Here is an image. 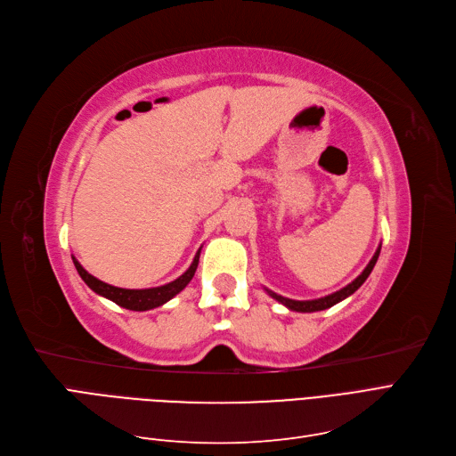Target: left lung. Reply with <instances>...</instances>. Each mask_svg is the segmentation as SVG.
I'll return each mask as SVG.
<instances>
[{"label":"left lung","mask_w":456,"mask_h":456,"mask_svg":"<svg viewBox=\"0 0 456 456\" xmlns=\"http://www.w3.org/2000/svg\"><path fill=\"white\" fill-rule=\"evenodd\" d=\"M379 251H381V248L376 249L374 257L370 259V263L366 265L364 271H362L355 280H353L349 285H346L344 289L336 291V293H332V295H327V297H322V298H315V300H293V298H285V297H281V295H276V293L268 291V289H266V293L271 295L273 298H276L278 302H281L283 306H288L289 310H293V312H319V310H327V308H330V306H334V305H338L340 300L347 298L349 295H353V293H355V291L361 288V285L366 281V278L370 276V273H372V268L376 266V261H378V257H379Z\"/></svg>","instance_id":"obj_1"}]
</instances>
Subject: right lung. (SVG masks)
<instances>
[{
	"label": "right lung",
	"instance_id": "1",
	"mask_svg": "<svg viewBox=\"0 0 456 456\" xmlns=\"http://www.w3.org/2000/svg\"><path fill=\"white\" fill-rule=\"evenodd\" d=\"M199 256H200V249L197 251V256L193 257V263L190 265L188 271H185L180 278H176L171 283L159 285V288H150V289L114 288V285L101 281L95 276H92L90 273L84 271L82 265L75 257H73V263H75V268L78 271L80 278L84 280V283H86L94 293L116 302L118 306H122L126 310L146 312V310H151V308H158V306L165 305V302H168L173 297H176L185 288V285L191 281V278H193V274L197 271V265H199Z\"/></svg>",
	"mask_w": 456,
	"mask_h": 456
}]
</instances>
